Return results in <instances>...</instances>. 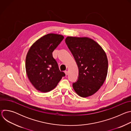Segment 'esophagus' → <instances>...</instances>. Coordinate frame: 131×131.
<instances>
[{"label":"esophagus","instance_id":"1","mask_svg":"<svg viewBox=\"0 0 131 131\" xmlns=\"http://www.w3.org/2000/svg\"><path fill=\"white\" fill-rule=\"evenodd\" d=\"M65 73L66 75H68V71H65Z\"/></svg>","mask_w":131,"mask_h":131}]
</instances>
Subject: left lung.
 <instances>
[{"instance_id": "1", "label": "left lung", "mask_w": 131, "mask_h": 131, "mask_svg": "<svg viewBox=\"0 0 131 131\" xmlns=\"http://www.w3.org/2000/svg\"><path fill=\"white\" fill-rule=\"evenodd\" d=\"M65 42L75 59L79 77L72 84L82 97L91 96L103 84L108 72V59L101 46L89 37L68 36Z\"/></svg>"}]
</instances>
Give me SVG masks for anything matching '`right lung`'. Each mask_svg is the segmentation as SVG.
I'll list each match as a JSON object with an SVG mask.
<instances>
[{
    "label": "right lung",
    "mask_w": 131,
    "mask_h": 131,
    "mask_svg": "<svg viewBox=\"0 0 131 131\" xmlns=\"http://www.w3.org/2000/svg\"><path fill=\"white\" fill-rule=\"evenodd\" d=\"M64 39L60 34H48L37 40L29 48L26 57L25 68L28 78L35 88L41 92L54 89L63 77L53 51Z\"/></svg>",
    "instance_id": "right-lung-1"
}]
</instances>
